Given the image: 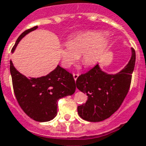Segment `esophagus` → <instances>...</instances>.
I'll list each match as a JSON object with an SVG mask.
<instances>
[{"label": "esophagus", "instance_id": "34e87169", "mask_svg": "<svg viewBox=\"0 0 146 146\" xmlns=\"http://www.w3.org/2000/svg\"><path fill=\"white\" fill-rule=\"evenodd\" d=\"M73 78H74V80H76V79L78 78V76H80V73H73Z\"/></svg>", "mask_w": 146, "mask_h": 146}]
</instances>
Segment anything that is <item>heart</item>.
Here are the masks:
<instances>
[{
    "label": "heart",
    "instance_id": "b5f03b06",
    "mask_svg": "<svg viewBox=\"0 0 146 146\" xmlns=\"http://www.w3.org/2000/svg\"><path fill=\"white\" fill-rule=\"evenodd\" d=\"M110 40L104 32L88 31L69 37L66 44L59 50L62 65L65 68L73 66L80 58L86 66L97 64L108 48Z\"/></svg>",
    "mask_w": 146,
    "mask_h": 146
}]
</instances>
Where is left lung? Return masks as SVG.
Here are the masks:
<instances>
[{
    "label": "left lung",
    "mask_w": 146,
    "mask_h": 146,
    "mask_svg": "<svg viewBox=\"0 0 146 146\" xmlns=\"http://www.w3.org/2000/svg\"><path fill=\"white\" fill-rule=\"evenodd\" d=\"M135 63V52L127 66L116 74H108L99 65L78 76L76 86L87 94V102L77 107L80 117L91 122H98L111 117L119 108L130 88L131 74Z\"/></svg>",
    "instance_id": "obj_1"
}]
</instances>
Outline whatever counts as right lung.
<instances>
[{
  "instance_id": "1",
  "label": "right lung",
  "mask_w": 146,
  "mask_h": 146,
  "mask_svg": "<svg viewBox=\"0 0 146 146\" xmlns=\"http://www.w3.org/2000/svg\"><path fill=\"white\" fill-rule=\"evenodd\" d=\"M38 29L35 26L18 38L11 52L22 38ZM10 72L12 78L14 92L19 105L32 119L46 122L53 119L57 114V103L60 98L74 94L76 84L72 73L59 66L48 75L38 78H27L18 72L10 61Z\"/></svg>"
}]
</instances>
